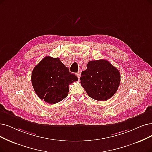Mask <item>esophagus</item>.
I'll list each match as a JSON object with an SVG mask.
<instances>
[{
    "label": "esophagus",
    "mask_w": 152,
    "mask_h": 152,
    "mask_svg": "<svg viewBox=\"0 0 152 152\" xmlns=\"http://www.w3.org/2000/svg\"><path fill=\"white\" fill-rule=\"evenodd\" d=\"M76 75H77V77L79 78L80 77V75H81V72L80 71H78L77 74H76Z\"/></svg>",
    "instance_id": "obj_1"
}]
</instances>
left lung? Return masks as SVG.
I'll return each mask as SVG.
<instances>
[{
	"instance_id": "1",
	"label": "left lung",
	"mask_w": 152,
	"mask_h": 152,
	"mask_svg": "<svg viewBox=\"0 0 152 152\" xmlns=\"http://www.w3.org/2000/svg\"><path fill=\"white\" fill-rule=\"evenodd\" d=\"M81 86L91 98L99 101L110 99L116 93L120 83L118 69L106 60H92L82 72Z\"/></svg>"
}]
</instances>
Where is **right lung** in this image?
I'll list each match as a JSON object with an SVG mask.
<instances>
[{
  "mask_svg": "<svg viewBox=\"0 0 152 152\" xmlns=\"http://www.w3.org/2000/svg\"><path fill=\"white\" fill-rule=\"evenodd\" d=\"M78 80L74 74L59 58L47 56L36 65L31 81L35 93L41 100L50 104L62 101L68 95L69 85Z\"/></svg>",
  "mask_w": 152,
  "mask_h": 152,
  "instance_id": "obj_1",
  "label": "right lung"
}]
</instances>
